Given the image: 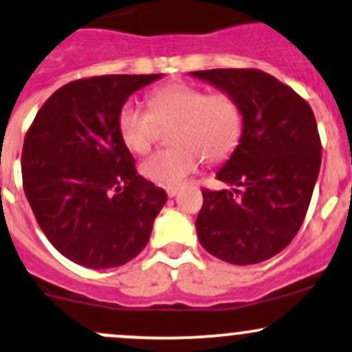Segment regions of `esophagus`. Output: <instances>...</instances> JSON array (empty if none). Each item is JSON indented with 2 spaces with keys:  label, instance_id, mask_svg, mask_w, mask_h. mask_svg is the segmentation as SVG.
Returning a JSON list of instances; mask_svg holds the SVG:
<instances>
[{
  "label": "esophagus",
  "instance_id": "1",
  "mask_svg": "<svg viewBox=\"0 0 352 352\" xmlns=\"http://www.w3.org/2000/svg\"><path fill=\"white\" fill-rule=\"evenodd\" d=\"M165 192H167V195L170 197V199H172V197L177 195V187H167V188H165Z\"/></svg>",
  "mask_w": 352,
  "mask_h": 352
}]
</instances>
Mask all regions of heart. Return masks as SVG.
Here are the masks:
<instances>
[{
  "mask_svg": "<svg viewBox=\"0 0 352 352\" xmlns=\"http://www.w3.org/2000/svg\"><path fill=\"white\" fill-rule=\"evenodd\" d=\"M172 148L145 158L142 173L158 185H177L199 167L200 158L219 164L232 155L241 142L242 108L227 91H214L188 83H170L148 96V110L125 103L118 113L123 142L135 153H146L172 126Z\"/></svg>",
  "mask_w": 352,
  "mask_h": 352,
  "instance_id": "b5f03b06",
  "label": "heart"
}]
</instances>
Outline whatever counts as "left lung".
I'll list each match as a JSON object with an SVG mask.
<instances>
[{"instance_id":"1","label":"left lung","mask_w":352,"mask_h":352,"mask_svg":"<svg viewBox=\"0 0 352 352\" xmlns=\"http://www.w3.org/2000/svg\"><path fill=\"white\" fill-rule=\"evenodd\" d=\"M190 75L235 96L244 117L241 142L217 172V180L234 188H202L195 220L200 244L229 264L267 261L299 232L318 180L322 146L312 108L261 69Z\"/></svg>"}]
</instances>
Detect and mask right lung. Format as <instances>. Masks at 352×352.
I'll return each mask as SVG.
<instances>
[{
    "mask_svg": "<svg viewBox=\"0 0 352 352\" xmlns=\"http://www.w3.org/2000/svg\"><path fill=\"white\" fill-rule=\"evenodd\" d=\"M158 75H103L67 83L38 110L21 153L23 188L58 252L90 269L144 250L165 190L138 175L118 130L130 95Z\"/></svg>",
    "mask_w": 352,
    "mask_h": 352,
    "instance_id": "right-lung-1",
    "label": "right lung"
}]
</instances>
